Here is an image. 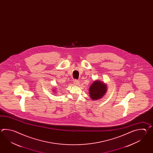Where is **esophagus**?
<instances>
[{
  "label": "esophagus",
  "mask_w": 153,
  "mask_h": 153,
  "mask_svg": "<svg viewBox=\"0 0 153 153\" xmlns=\"http://www.w3.org/2000/svg\"><path fill=\"white\" fill-rule=\"evenodd\" d=\"M74 82V84L76 85H79V84H80V83H79L80 82H79V81L78 80H75Z\"/></svg>",
  "instance_id": "1"
}]
</instances>
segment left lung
I'll return each instance as SVG.
<instances>
[{
    "mask_svg": "<svg viewBox=\"0 0 153 153\" xmlns=\"http://www.w3.org/2000/svg\"><path fill=\"white\" fill-rule=\"evenodd\" d=\"M107 85L103 81L96 80L89 88V96L92 101L101 99L107 91Z\"/></svg>",
    "mask_w": 153,
    "mask_h": 153,
    "instance_id": "left-lung-1",
    "label": "left lung"
}]
</instances>
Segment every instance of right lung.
<instances>
[{
	"label": "right lung",
	"mask_w": 153,
	"mask_h": 153,
	"mask_svg": "<svg viewBox=\"0 0 153 153\" xmlns=\"http://www.w3.org/2000/svg\"><path fill=\"white\" fill-rule=\"evenodd\" d=\"M55 94H56V93H55Z\"/></svg>",
	"instance_id": "right-lung-1"
}]
</instances>
